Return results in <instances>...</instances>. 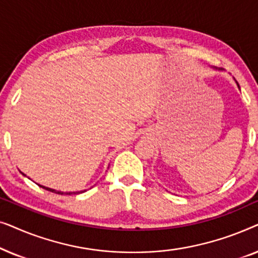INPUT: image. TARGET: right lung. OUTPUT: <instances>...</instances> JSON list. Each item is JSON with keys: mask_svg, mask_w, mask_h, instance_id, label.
<instances>
[{"mask_svg": "<svg viewBox=\"0 0 258 258\" xmlns=\"http://www.w3.org/2000/svg\"><path fill=\"white\" fill-rule=\"evenodd\" d=\"M40 185V184H38ZM40 186H42V188L43 189H45V190H48V191H51V192H55V194H61V195H63V194H67V195H72V194H74V195H75V194H81V192H84L86 191V190H84V191H77V192H62V191H56V190H54V189H50V188H45V186H43V185H40Z\"/></svg>", "mask_w": 258, "mask_h": 258, "instance_id": "1", "label": "right lung"}]
</instances>
